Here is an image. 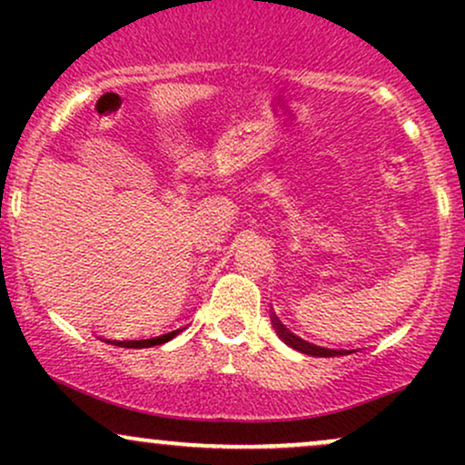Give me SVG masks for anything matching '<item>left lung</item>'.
Returning <instances> with one entry per match:
<instances>
[{"label": "left lung", "mask_w": 465, "mask_h": 465, "mask_svg": "<svg viewBox=\"0 0 465 465\" xmlns=\"http://www.w3.org/2000/svg\"><path fill=\"white\" fill-rule=\"evenodd\" d=\"M271 322H273V328L277 336H280L282 341H284L286 345H291L292 350L302 351V354H311V356H322V359H330V356H348V354H354L356 350H330V348H322V345H314L311 341H303L302 336L292 334L291 330L286 328L284 323L277 319L275 312H271Z\"/></svg>", "instance_id": "1"}]
</instances>
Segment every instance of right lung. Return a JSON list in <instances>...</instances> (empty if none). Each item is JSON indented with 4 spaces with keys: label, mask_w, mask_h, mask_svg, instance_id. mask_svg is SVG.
Segmentation results:
<instances>
[{
    "label": "right lung",
    "mask_w": 465,
    "mask_h": 465,
    "mask_svg": "<svg viewBox=\"0 0 465 465\" xmlns=\"http://www.w3.org/2000/svg\"><path fill=\"white\" fill-rule=\"evenodd\" d=\"M185 328H177L173 330V332H165V334H159V336H151V339H140V341H106V343L111 345H117V348H135V350H142V348H153V345H163L168 343V341H173L174 336L179 332H183Z\"/></svg>",
    "instance_id": "1"
}]
</instances>
